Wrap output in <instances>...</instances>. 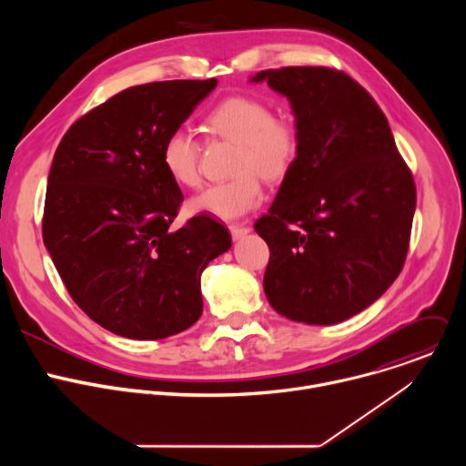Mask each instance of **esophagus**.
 I'll return each instance as SVG.
<instances>
[{
    "mask_svg": "<svg viewBox=\"0 0 466 466\" xmlns=\"http://www.w3.org/2000/svg\"><path fill=\"white\" fill-rule=\"evenodd\" d=\"M228 228H230V234H232V239H236V241L245 238L250 232V228L245 227V225H230Z\"/></svg>",
    "mask_w": 466,
    "mask_h": 466,
    "instance_id": "34e87169",
    "label": "esophagus"
}]
</instances>
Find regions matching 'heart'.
<instances>
[{
  "label": "heart",
  "instance_id": "heart-1",
  "mask_svg": "<svg viewBox=\"0 0 466 466\" xmlns=\"http://www.w3.org/2000/svg\"><path fill=\"white\" fill-rule=\"evenodd\" d=\"M214 135L238 146L236 177L205 187L191 198V210L218 219H238L254 210L263 198L259 175L265 180L284 178L300 149V132L295 121L273 116V108L250 96H234L219 103L208 116ZM162 164L180 186L201 184L198 144L191 132L173 130L162 147Z\"/></svg>",
  "mask_w": 466,
  "mask_h": 466
}]
</instances>
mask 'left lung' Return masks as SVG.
Masks as SVG:
<instances>
[{"mask_svg": "<svg viewBox=\"0 0 466 466\" xmlns=\"http://www.w3.org/2000/svg\"><path fill=\"white\" fill-rule=\"evenodd\" d=\"M289 99L300 149L254 230L269 245L263 291L280 315L336 324L400 275L417 207L413 175L385 114L352 77L320 66L265 70L250 83Z\"/></svg>", "mask_w": 466, "mask_h": 466, "instance_id": "left-lung-1", "label": "left lung"}]
</instances>
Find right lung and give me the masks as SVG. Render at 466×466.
I'll return each instance as SVG.
<instances>
[{
    "instance_id": "add662e5",
    "label": "right lung",
    "mask_w": 466,
    "mask_h": 466,
    "mask_svg": "<svg viewBox=\"0 0 466 466\" xmlns=\"http://www.w3.org/2000/svg\"><path fill=\"white\" fill-rule=\"evenodd\" d=\"M216 86L127 88L77 119L55 151L44 245L76 304L116 336L164 339L195 324L201 273L232 245L205 214L171 227L184 195L162 164L166 138Z\"/></svg>"
}]
</instances>
